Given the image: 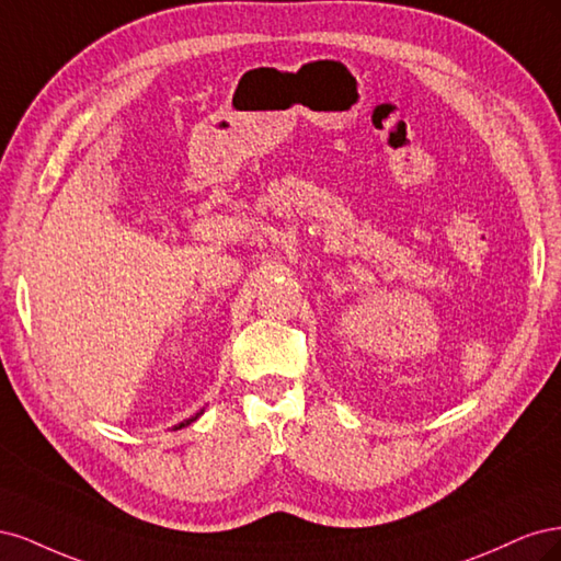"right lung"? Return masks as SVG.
I'll return each mask as SVG.
<instances>
[{
    "mask_svg": "<svg viewBox=\"0 0 561 561\" xmlns=\"http://www.w3.org/2000/svg\"><path fill=\"white\" fill-rule=\"evenodd\" d=\"M198 414H203V410H201ZM198 414H194L192 419H186V421H182V423H180V428H182V426H190V423H192V421H196V419H198Z\"/></svg>",
    "mask_w": 561,
    "mask_h": 561,
    "instance_id": "add662e5",
    "label": "right lung"
}]
</instances>
